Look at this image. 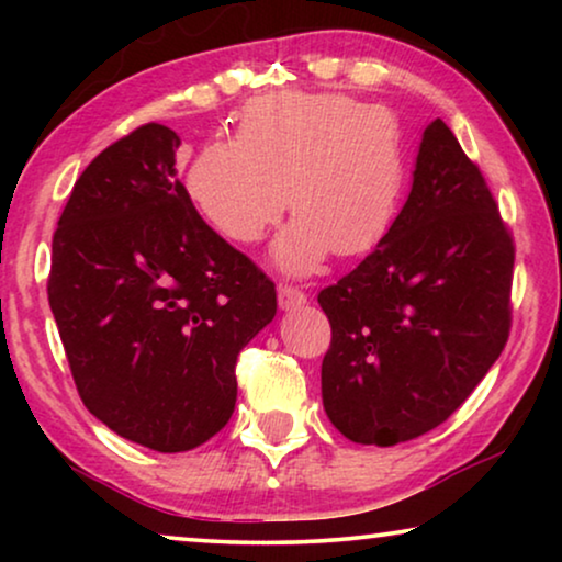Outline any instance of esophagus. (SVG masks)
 Here are the masks:
<instances>
[{
  "label": "esophagus",
  "instance_id": "1",
  "mask_svg": "<svg viewBox=\"0 0 562 562\" xmlns=\"http://www.w3.org/2000/svg\"><path fill=\"white\" fill-rule=\"evenodd\" d=\"M306 304V294L299 286H289V283H281L279 286V306L281 310H296V306Z\"/></svg>",
  "mask_w": 562,
  "mask_h": 562
}]
</instances>
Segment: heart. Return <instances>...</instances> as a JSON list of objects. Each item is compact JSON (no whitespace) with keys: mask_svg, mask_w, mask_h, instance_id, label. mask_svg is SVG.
Segmentation results:
<instances>
[{"mask_svg":"<svg viewBox=\"0 0 562 562\" xmlns=\"http://www.w3.org/2000/svg\"><path fill=\"white\" fill-rule=\"evenodd\" d=\"M398 120L348 94L281 91L245 106L235 140L204 145L189 194L222 237L252 245L294 214L276 260L310 273L327 252L363 256L389 233L404 191Z\"/></svg>","mask_w":562,"mask_h":562,"instance_id":"b5f03b06","label":"heart"}]
</instances>
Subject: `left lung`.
<instances>
[{
  "label": "left lung",
  "mask_w": 562,
  "mask_h": 562,
  "mask_svg": "<svg viewBox=\"0 0 562 562\" xmlns=\"http://www.w3.org/2000/svg\"><path fill=\"white\" fill-rule=\"evenodd\" d=\"M512 276L514 237L496 199L437 117L379 248L317 296L333 327L322 360L329 422L381 448L442 425L509 340Z\"/></svg>",
  "instance_id": "1"
}]
</instances>
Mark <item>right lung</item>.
<instances>
[{
    "instance_id": "add662e5",
    "label": "right lung",
    "mask_w": 562,
    "mask_h": 562,
    "mask_svg": "<svg viewBox=\"0 0 562 562\" xmlns=\"http://www.w3.org/2000/svg\"><path fill=\"white\" fill-rule=\"evenodd\" d=\"M171 127L148 122L83 168L53 233L48 302L81 402L158 452L233 417L235 363L276 314V286L199 217Z\"/></svg>"
}]
</instances>
